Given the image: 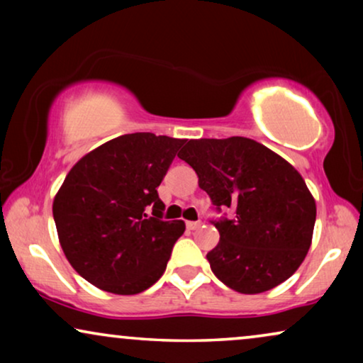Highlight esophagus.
Wrapping results in <instances>:
<instances>
[{
	"label": "esophagus",
	"instance_id": "esophagus-1",
	"mask_svg": "<svg viewBox=\"0 0 363 363\" xmlns=\"http://www.w3.org/2000/svg\"><path fill=\"white\" fill-rule=\"evenodd\" d=\"M201 226L200 221H186V228L188 230H198Z\"/></svg>",
	"mask_w": 363,
	"mask_h": 363
}]
</instances>
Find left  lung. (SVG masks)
Returning <instances> with one entry per match:
<instances>
[{"label":"left lung","mask_w":363,"mask_h":363,"mask_svg":"<svg viewBox=\"0 0 363 363\" xmlns=\"http://www.w3.org/2000/svg\"><path fill=\"white\" fill-rule=\"evenodd\" d=\"M218 210L220 242L206 255L223 284L241 294L279 286L302 264L312 242L315 200L301 173L246 137L188 140L178 153Z\"/></svg>","instance_id":"left-lung-1"}]
</instances>
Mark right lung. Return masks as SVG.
I'll use <instances>...</instances> for the list:
<instances>
[{
	"label": "right lung",
	"instance_id": "add662e5",
	"mask_svg": "<svg viewBox=\"0 0 363 363\" xmlns=\"http://www.w3.org/2000/svg\"><path fill=\"white\" fill-rule=\"evenodd\" d=\"M183 143L127 133L94 148L67 173L52 203L59 242L74 269L99 289L138 294L165 272L185 223L162 220L157 186Z\"/></svg>",
	"mask_w": 363,
	"mask_h": 363
}]
</instances>
